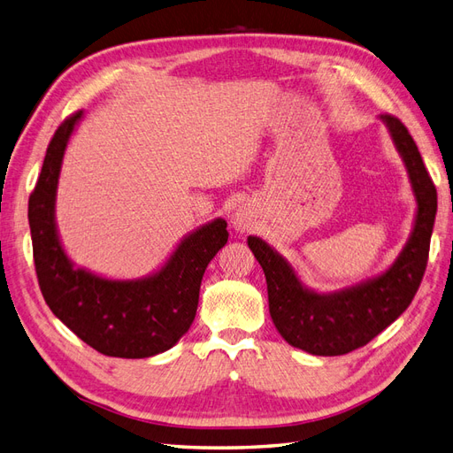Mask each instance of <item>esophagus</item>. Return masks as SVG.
Returning <instances> with one entry per match:
<instances>
[{
	"label": "esophagus",
	"mask_w": 453,
	"mask_h": 453,
	"mask_svg": "<svg viewBox=\"0 0 453 453\" xmlns=\"http://www.w3.org/2000/svg\"><path fill=\"white\" fill-rule=\"evenodd\" d=\"M232 226H234L236 230L240 232H245L251 228V215L245 211V210H236L234 213H232Z\"/></svg>",
	"instance_id": "1"
}]
</instances>
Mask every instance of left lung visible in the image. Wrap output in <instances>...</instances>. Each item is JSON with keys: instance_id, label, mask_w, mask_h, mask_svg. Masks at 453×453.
<instances>
[{"instance_id": "left-lung-1", "label": "left lung", "mask_w": 453, "mask_h": 453, "mask_svg": "<svg viewBox=\"0 0 453 453\" xmlns=\"http://www.w3.org/2000/svg\"><path fill=\"white\" fill-rule=\"evenodd\" d=\"M380 120L404 162L416 198L412 230L386 270L344 289L319 293L304 285L289 260L270 243L258 236L248 238L250 250L266 276L273 325L285 342L311 355L333 357L368 344L410 306L427 266L436 188L403 122L391 115H380Z\"/></svg>"}]
</instances>
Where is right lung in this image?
<instances>
[{
    "label": "right lung",
    "mask_w": 453,
    "mask_h": 453,
    "mask_svg": "<svg viewBox=\"0 0 453 453\" xmlns=\"http://www.w3.org/2000/svg\"><path fill=\"white\" fill-rule=\"evenodd\" d=\"M85 117L64 120L49 143L28 203L41 293L57 318L109 357L145 359L173 348L195 321L203 272L228 240L221 217L188 232L143 278L115 280L77 266L57 225V190L67 143Z\"/></svg>",
    "instance_id": "1"
}]
</instances>
